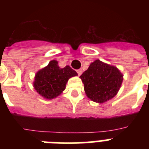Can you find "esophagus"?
Returning a JSON list of instances; mask_svg holds the SVG:
<instances>
[{"mask_svg":"<svg viewBox=\"0 0 149 149\" xmlns=\"http://www.w3.org/2000/svg\"><path fill=\"white\" fill-rule=\"evenodd\" d=\"M77 73L78 74V75H79V76L81 75V74L83 73L82 69H81V68H80V69H77Z\"/></svg>","mask_w":149,"mask_h":149,"instance_id":"esophagus-1","label":"esophagus"}]
</instances>
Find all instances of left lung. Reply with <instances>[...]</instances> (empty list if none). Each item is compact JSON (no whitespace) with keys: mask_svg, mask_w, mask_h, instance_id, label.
Here are the masks:
<instances>
[{"mask_svg":"<svg viewBox=\"0 0 149 149\" xmlns=\"http://www.w3.org/2000/svg\"><path fill=\"white\" fill-rule=\"evenodd\" d=\"M84 90L89 99L104 103L116 96L123 81V74L113 65L95 60L81 75Z\"/></svg>","mask_w":149,"mask_h":149,"instance_id":"8db88e82","label":"left lung"}]
</instances>
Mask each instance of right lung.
I'll return each mask as SVG.
<instances>
[{"label": "right lung", "mask_w": 149, "mask_h": 149, "mask_svg": "<svg viewBox=\"0 0 149 149\" xmlns=\"http://www.w3.org/2000/svg\"><path fill=\"white\" fill-rule=\"evenodd\" d=\"M77 75V72L69 65L61 68L56 60H51L36 74L34 89L45 98L53 99L65 90L68 79Z\"/></svg>", "instance_id": "1"}]
</instances>
